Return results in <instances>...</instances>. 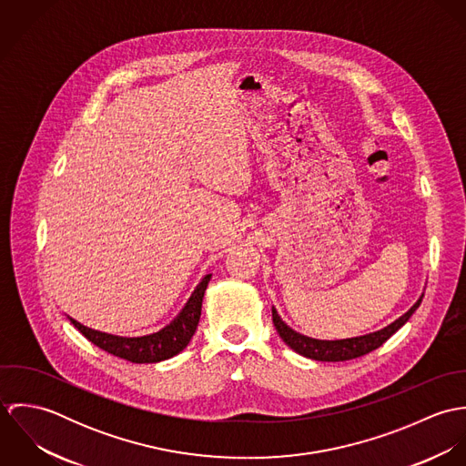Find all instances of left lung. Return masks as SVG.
I'll return each instance as SVG.
<instances>
[{
	"instance_id": "left-lung-1",
	"label": "left lung",
	"mask_w": 466,
	"mask_h": 466,
	"mask_svg": "<svg viewBox=\"0 0 466 466\" xmlns=\"http://www.w3.org/2000/svg\"><path fill=\"white\" fill-rule=\"evenodd\" d=\"M420 303H421V298L395 323H391L390 327H386L379 332L366 333V335H360V337L340 339V340H319V339L301 335V333L292 330L290 327H287L281 321L276 309H272V323L276 327V332L279 333V337L283 339V342L289 348H292L296 353H299L307 359H314V360L340 362V360H350V359L362 357V355L380 348L393 333L399 332V329H401L409 321V318L414 314V310L420 307Z\"/></svg>"
}]
</instances>
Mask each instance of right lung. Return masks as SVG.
I'll use <instances>...</instances> for the list:
<instances>
[{
	"instance_id": "obj_1",
	"label": "right lung",
	"mask_w": 466,
	"mask_h": 466,
	"mask_svg": "<svg viewBox=\"0 0 466 466\" xmlns=\"http://www.w3.org/2000/svg\"><path fill=\"white\" fill-rule=\"evenodd\" d=\"M209 278H211V274H208L200 279L198 289L190 296V299L185 305V309L181 310V314L168 327H165L163 330L152 333V335L118 337V335H111V333L91 330L71 318H69V321L87 340H91L95 346L102 348L104 351H107L115 357L131 360L136 364L161 362V360H167V359L177 355L179 351H183L198 330L202 298H204V290L208 287Z\"/></svg>"
}]
</instances>
